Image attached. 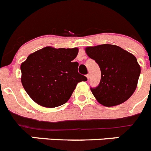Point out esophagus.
I'll return each instance as SVG.
<instances>
[{
    "instance_id": "1",
    "label": "esophagus",
    "mask_w": 151,
    "mask_h": 151,
    "mask_svg": "<svg viewBox=\"0 0 151 151\" xmlns=\"http://www.w3.org/2000/svg\"><path fill=\"white\" fill-rule=\"evenodd\" d=\"M86 77L88 79H89L90 78V74H86Z\"/></svg>"
}]
</instances>
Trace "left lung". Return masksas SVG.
I'll list each match as a JSON object with an SVG mask.
<instances>
[{"instance_id":"left-lung-1","label":"left lung","mask_w":151,"mask_h":151,"mask_svg":"<svg viewBox=\"0 0 151 151\" xmlns=\"http://www.w3.org/2000/svg\"><path fill=\"white\" fill-rule=\"evenodd\" d=\"M86 52L101 69L99 85L91 88L97 101L109 107L129 99L137 87L141 73L136 56L113 45L88 47Z\"/></svg>"}]
</instances>
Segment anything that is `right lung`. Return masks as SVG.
<instances>
[{
    "label": "right lung",
    "mask_w": 151,
    "mask_h": 151,
    "mask_svg": "<svg viewBox=\"0 0 151 151\" xmlns=\"http://www.w3.org/2000/svg\"><path fill=\"white\" fill-rule=\"evenodd\" d=\"M78 48L45 47L28 56L21 65L22 83L36 104L53 108L65 104L76 86L86 81L78 73V63L73 62Z\"/></svg>",
    "instance_id": "right-lung-1"
}]
</instances>
